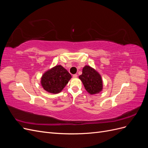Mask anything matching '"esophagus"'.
Returning <instances> with one entry per match:
<instances>
[{
    "mask_svg": "<svg viewBox=\"0 0 148 148\" xmlns=\"http://www.w3.org/2000/svg\"><path fill=\"white\" fill-rule=\"evenodd\" d=\"M77 77H78L77 74H74V75H73V78H77Z\"/></svg>",
    "mask_w": 148,
    "mask_h": 148,
    "instance_id": "obj_1",
    "label": "esophagus"
}]
</instances>
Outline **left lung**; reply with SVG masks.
Here are the masks:
<instances>
[{
  "mask_svg": "<svg viewBox=\"0 0 148 148\" xmlns=\"http://www.w3.org/2000/svg\"><path fill=\"white\" fill-rule=\"evenodd\" d=\"M84 88L90 95L98 94L102 90L103 84L101 76L92 67L86 65L83 67L82 74L79 76Z\"/></svg>",
  "mask_w": 148,
  "mask_h": 148,
  "instance_id": "8db88e82",
  "label": "left lung"
}]
</instances>
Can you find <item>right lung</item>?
Listing matches in <instances>:
<instances>
[{"mask_svg":"<svg viewBox=\"0 0 148 148\" xmlns=\"http://www.w3.org/2000/svg\"><path fill=\"white\" fill-rule=\"evenodd\" d=\"M71 76L60 65H56L43 74L41 83L44 89L52 94L61 92L71 79Z\"/></svg>","mask_w":148,"mask_h":148,"instance_id":"right-lung-1","label":"right lung"}]
</instances>
